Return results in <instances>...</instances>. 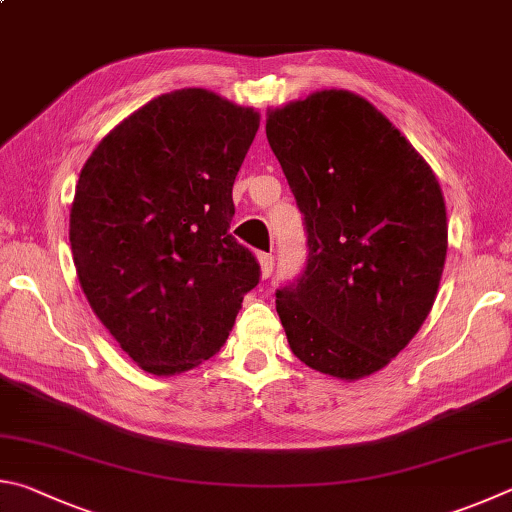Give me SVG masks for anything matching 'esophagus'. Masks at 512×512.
I'll return each mask as SVG.
<instances>
[{"instance_id":"obj_1","label":"esophagus","mask_w":512,"mask_h":512,"mask_svg":"<svg viewBox=\"0 0 512 512\" xmlns=\"http://www.w3.org/2000/svg\"><path fill=\"white\" fill-rule=\"evenodd\" d=\"M258 263H261V276L267 279L274 270V256L272 254H258Z\"/></svg>"}]
</instances>
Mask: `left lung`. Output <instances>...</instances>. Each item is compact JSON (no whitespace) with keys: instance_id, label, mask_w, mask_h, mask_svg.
Returning a JSON list of instances; mask_svg holds the SVG:
<instances>
[{"instance_id":"8db88e82","label":"left lung","mask_w":512,"mask_h":512,"mask_svg":"<svg viewBox=\"0 0 512 512\" xmlns=\"http://www.w3.org/2000/svg\"><path fill=\"white\" fill-rule=\"evenodd\" d=\"M265 132L310 247L301 279L276 292L288 344L330 378H369L436 301L447 256L441 184L405 134L348 89L270 107Z\"/></svg>"}]
</instances>
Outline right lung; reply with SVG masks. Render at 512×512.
<instances>
[{"label":"right lung","instance_id":"obj_1","mask_svg":"<svg viewBox=\"0 0 512 512\" xmlns=\"http://www.w3.org/2000/svg\"><path fill=\"white\" fill-rule=\"evenodd\" d=\"M261 114L209 89L152 98L80 170L69 213L78 283L137 366L177 375L227 342L256 258L229 233L233 182Z\"/></svg>","mask_w":512,"mask_h":512}]
</instances>
